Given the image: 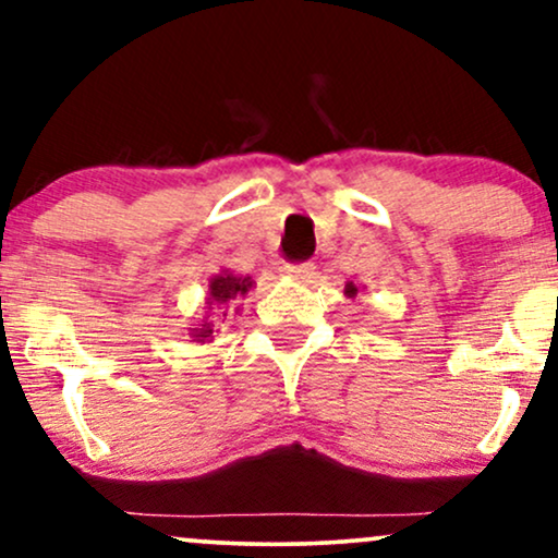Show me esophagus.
Segmentation results:
<instances>
[{"label":"esophagus","instance_id":"34e87169","mask_svg":"<svg viewBox=\"0 0 558 558\" xmlns=\"http://www.w3.org/2000/svg\"><path fill=\"white\" fill-rule=\"evenodd\" d=\"M280 275H283V278L296 280V283H310V280L315 278V267L312 265H283L280 267Z\"/></svg>","mask_w":558,"mask_h":558}]
</instances>
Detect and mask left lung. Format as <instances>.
Wrapping results in <instances>:
<instances>
[{
	"instance_id": "left-lung-1",
	"label": "left lung",
	"mask_w": 558,
	"mask_h": 558,
	"mask_svg": "<svg viewBox=\"0 0 558 558\" xmlns=\"http://www.w3.org/2000/svg\"><path fill=\"white\" fill-rule=\"evenodd\" d=\"M356 291H360V286H356L354 283V280H349V283H345V296H349V299H354L356 296Z\"/></svg>"
}]
</instances>
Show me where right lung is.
Instances as JSON below:
<instances>
[{
  "mask_svg": "<svg viewBox=\"0 0 558 558\" xmlns=\"http://www.w3.org/2000/svg\"><path fill=\"white\" fill-rule=\"evenodd\" d=\"M254 288V280L248 275H235L230 270H220L209 278L207 299H204V319H198L194 328H189L191 341L213 343L215 332L220 330V323L228 315H239V301Z\"/></svg>",
  "mask_w": 558,
  "mask_h": 558,
  "instance_id": "right-lung-1",
  "label": "right lung"
}]
</instances>
